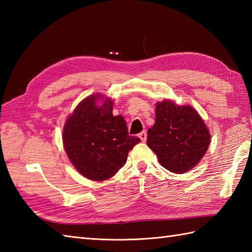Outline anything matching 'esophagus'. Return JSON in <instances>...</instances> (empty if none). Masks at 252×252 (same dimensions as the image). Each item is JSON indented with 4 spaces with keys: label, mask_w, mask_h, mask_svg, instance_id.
<instances>
[{
    "label": "esophagus",
    "mask_w": 252,
    "mask_h": 252,
    "mask_svg": "<svg viewBox=\"0 0 252 252\" xmlns=\"http://www.w3.org/2000/svg\"><path fill=\"white\" fill-rule=\"evenodd\" d=\"M138 137L141 138L142 142H146V138H147V133H146V131L141 132L140 134H138Z\"/></svg>",
    "instance_id": "34e87169"
}]
</instances>
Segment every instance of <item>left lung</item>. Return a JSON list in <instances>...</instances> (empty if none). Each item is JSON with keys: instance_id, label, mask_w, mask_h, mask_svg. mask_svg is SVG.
Here are the masks:
<instances>
[{"instance_id": "obj_1", "label": "left lung", "mask_w": 252, "mask_h": 252, "mask_svg": "<svg viewBox=\"0 0 252 252\" xmlns=\"http://www.w3.org/2000/svg\"><path fill=\"white\" fill-rule=\"evenodd\" d=\"M147 133L148 147L162 167L173 173L194 168L210 144V134L198 112L171 100L157 104L155 125Z\"/></svg>"}]
</instances>
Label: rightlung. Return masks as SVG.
I'll return each mask as SVG.
<instances>
[{
	"mask_svg": "<svg viewBox=\"0 0 252 252\" xmlns=\"http://www.w3.org/2000/svg\"><path fill=\"white\" fill-rule=\"evenodd\" d=\"M98 98L92 95L83 99L68 118L63 133V147L74 168L93 181L114 176L141 142L129 135L125 118L112 115V100L105 98L97 106Z\"/></svg>",
	"mask_w": 252,
	"mask_h": 252,
	"instance_id": "obj_1",
	"label": "right lung"
}]
</instances>
